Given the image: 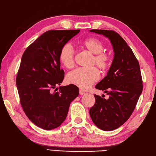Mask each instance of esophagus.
Listing matches in <instances>:
<instances>
[{"mask_svg": "<svg viewBox=\"0 0 156 156\" xmlns=\"http://www.w3.org/2000/svg\"><path fill=\"white\" fill-rule=\"evenodd\" d=\"M79 93H80V94H81V95H82V94H84L86 93H85L84 91H83V90H80V91H79Z\"/></svg>", "mask_w": 156, "mask_h": 156, "instance_id": "1", "label": "esophagus"}]
</instances>
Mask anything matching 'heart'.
I'll return each instance as SVG.
<instances>
[{
	"mask_svg": "<svg viewBox=\"0 0 156 156\" xmlns=\"http://www.w3.org/2000/svg\"><path fill=\"white\" fill-rule=\"evenodd\" d=\"M81 47L93 54L90 66L95 65L104 72L110 65V58L105 52L104 45L100 40L96 38H88L80 42ZM75 51L70 43L64 44L61 48L59 58L61 63L65 68L70 69L75 65ZM99 72L96 68H78L69 72L66 76L68 83L75 85L82 89L90 88L94 82L98 80Z\"/></svg>",
	"mask_w": 156,
	"mask_h": 156,
	"instance_id": "heart-1",
	"label": "heart"
}]
</instances>
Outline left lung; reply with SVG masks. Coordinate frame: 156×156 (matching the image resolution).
I'll return each instance as SVG.
<instances>
[{"mask_svg":"<svg viewBox=\"0 0 156 156\" xmlns=\"http://www.w3.org/2000/svg\"><path fill=\"white\" fill-rule=\"evenodd\" d=\"M110 41L114 59L108 74L95 88L104 90L109 98L94 94L95 103L89 109L92 121L99 129L110 131L129 120L143 91V81L138 60L122 36L113 30H91Z\"/></svg>","mask_w":156,"mask_h":156,"instance_id":"8db88e82","label":"left lung"}]
</instances>
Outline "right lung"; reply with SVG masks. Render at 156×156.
<instances>
[{
  "label": "right lung",
  "mask_w": 156,
  "mask_h": 156,
  "mask_svg": "<svg viewBox=\"0 0 156 156\" xmlns=\"http://www.w3.org/2000/svg\"><path fill=\"white\" fill-rule=\"evenodd\" d=\"M79 32H46L26 48L21 57L16 77L21 105L27 117L42 129L59 126L66 120L70 103L78 96L79 88L73 84L61 86L55 93L51 90L63 80L59 58L61 48Z\"/></svg>",
  "instance_id": "right-lung-1"
}]
</instances>
